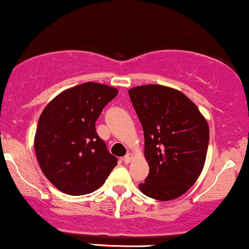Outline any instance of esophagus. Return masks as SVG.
<instances>
[{"instance_id": "obj_1", "label": "esophagus", "mask_w": 249, "mask_h": 249, "mask_svg": "<svg viewBox=\"0 0 249 249\" xmlns=\"http://www.w3.org/2000/svg\"><path fill=\"white\" fill-rule=\"evenodd\" d=\"M132 159H133V154L132 153H128V154L124 158V163H129V162L132 161Z\"/></svg>"}]
</instances>
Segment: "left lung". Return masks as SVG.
I'll use <instances>...</instances> for the list:
<instances>
[{"instance_id":"obj_1","label":"left lung","mask_w":249,"mask_h":249,"mask_svg":"<svg viewBox=\"0 0 249 249\" xmlns=\"http://www.w3.org/2000/svg\"><path fill=\"white\" fill-rule=\"evenodd\" d=\"M144 134L149 174L140 191L155 200L177 199L197 180L205 164L209 128L185 94L159 85L128 91Z\"/></svg>"}]
</instances>
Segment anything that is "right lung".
<instances>
[{
	"label": "right lung",
	"instance_id": "right-lung-1",
	"mask_svg": "<svg viewBox=\"0 0 249 249\" xmlns=\"http://www.w3.org/2000/svg\"><path fill=\"white\" fill-rule=\"evenodd\" d=\"M117 89L86 82L57 95L42 111L35 134V153L50 182L69 195L96 191L117 164L95 122Z\"/></svg>",
	"mask_w": 249,
	"mask_h": 249
}]
</instances>
